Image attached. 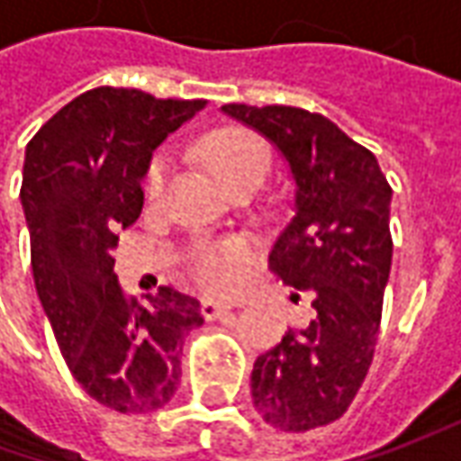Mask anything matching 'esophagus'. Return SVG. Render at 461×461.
<instances>
[{"label": "esophagus", "mask_w": 461, "mask_h": 461, "mask_svg": "<svg viewBox=\"0 0 461 461\" xmlns=\"http://www.w3.org/2000/svg\"><path fill=\"white\" fill-rule=\"evenodd\" d=\"M230 303H221V300H212V297H207L203 300V315L207 321H215V318H221L225 312H230Z\"/></svg>", "instance_id": "1"}]
</instances>
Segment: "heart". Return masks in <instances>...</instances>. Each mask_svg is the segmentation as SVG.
<instances>
[{
  "label": "heart",
  "instance_id": "b5f03b06",
  "mask_svg": "<svg viewBox=\"0 0 461 461\" xmlns=\"http://www.w3.org/2000/svg\"><path fill=\"white\" fill-rule=\"evenodd\" d=\"M204 156L212 174L225 189L240 182H264L269 171V149L264 140L246 131H221L204 143ZM168 158L156 156L146 174L149 197H158L167 186ZM251 258V246L243 239L207 243L194 254V276L210 290H228L239 282L243 267Z\"/></svg>",
  "mask_w": 461,
  "mask_h": 461
}]
</instances>
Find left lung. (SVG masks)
<instances>
[{
    "label": "left lung",
    "mask_w": 461,
    "mask_h": 461,
    "mask_svg": "<svg viewBox=\"0 0 461 461\" xmlns=\"http://www.w3.org/2000/svg\"><path fill=\"white\" fill-rule=\"evenodd\" d=\"M285 156L294 218L279 233L269 267L305 294L310 321L254 362L251 398L279 431H310L346 413L362 387L380 333L393 264L390 200L375 153L318 113L285 104H222Z\"/></svg>",
    "instance_id": "1"
}]
</instances>
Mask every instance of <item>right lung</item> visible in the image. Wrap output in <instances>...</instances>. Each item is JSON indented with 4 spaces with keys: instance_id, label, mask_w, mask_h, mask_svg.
Here are the masks:
<instances>
[{
    "instance_id": "add662e5",
    "label": "right lung",
    "mask_w": 461,
    "mask_h": 461,
    "mask_svg": "<svg viewBox=\"0 0 461 461\" xmlns=\"http://www.w3.org/2000/svg\"><path fill=\"white\" fill-rule=\"evenodd\" d=\"M204 104L97 86L25 149L20 200L41 305L71 375L120 413H151L174 398L185 336L204 321L200 303L174 287L146 305L125 297L113 258L115 230L140 215L153 151Z\"/></svg>"
}]
</instances>
